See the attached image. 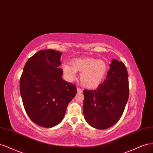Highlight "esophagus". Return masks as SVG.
Segmentation results:
<instances>
[{
  "mask_svg": "<svg viewBox=\"0 0 153 153\" xmlns=\"http://www.w3.org/2000/svg\"><path fill=\"white\" fill-rule=\"evenodd\" d=\"M77 92H79V93H81V92H82V90L81 89V88H77Z\"/></svg>",
  "mask_w": 153,
  "mask_h": 153,
  "instance_id": "obj_1",
  "label": "esophagus"
}]
</instances>
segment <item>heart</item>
<instances>
[{"label": "heart", "instance_id": "obj_1", "mask_svg": "<svg viewBox=\"0 0 153 153\" xmlns=\"http://www.w3.org/2000/svg\"><path fill=\"white\" fill-rule=\"evenodd\" d=\"M71 66L63 64L62 68L65 75L71 81L76 76V72H81L80 82L87 88H95L97 87L105 78L108 72V65L103 60L94 58H82L71 62Z\"/></svg>", "mask_w": 153, "mask_h": 153}]
</instances>
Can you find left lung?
Masks as SVG:
<instances>
[{
  "instance_id": "8db88e82",
  "label": "left lung",
  "mask_w": 153,
  "mask_h": 153,
  "mask_svg": "<svg viewBox=\"0 0 153 153\" xmlns=\"http://www.w3.org/2000/svg\"><path fill=\"white\" fill-rule=\"evenodd\" d=\"M128 74L123 62L113 59L106 79L97 89L84 90L83 114L91 126L105 129L123 115L129 98Z\"/></svg>"
}]
</instances>
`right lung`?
<instances>
[{"instance_id":"1","label":"right lung","mask_w":153,"mask_h":153,"mask_svg":"<svg viewBox=\"0 0 153 153\" xmlns=\"http://www.w3.org/2000/svg\"><path fill=\"white\" fill-rule=\"evenodd\" d=\"M62 52L42 50L26 62L20 79L25 110L33 123L44 128L59 124L68 104L77 94L75 85L63 79Z\"/></svg>"}]
</instances>
